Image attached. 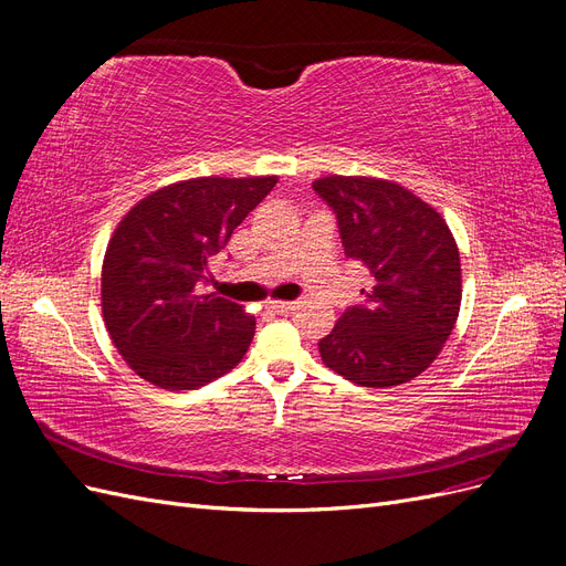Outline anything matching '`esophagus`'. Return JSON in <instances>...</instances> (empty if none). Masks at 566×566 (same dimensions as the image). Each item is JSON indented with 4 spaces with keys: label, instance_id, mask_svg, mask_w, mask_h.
<instances>
[{
    "label": "esophagus",
    "instance_id": "1",
    "mask_svg": "<svg viewBox=\"0 0 566 566\" xmlns=\"http://www.w3.org/2000/svg\"><path fill=\"white\" fill-rule=\"evenodd\" d=\"M271 310H276L279 314H293L295 310H300V302H271Z\"/></svg>",
    "mask_w": 566,
    "mask_h": 566
}]
</instances>
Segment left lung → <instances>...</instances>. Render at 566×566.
Returning a JSON list of instances; mask_svg holds the SVG:
<instances>
[{
    "instance_id": "1",
    "label": "left lung",
    "mask_w": 566,
    "mask_h": 566,
    "mask_svg": "<svg viewBox=\"0 0 566 566\" xmlns=\"http://www.w3.org/2000/svg\"><path fill=\"white\" fill-rule=\"evenodd\" d=\"M312 186L337 214L345 254L373 276L361 290L366 304L347 310L318 342L323 364L375 389L418 378L447 345L462 300L447 219L387 179L331 175Z\"/></svg>"
}]
</instances>
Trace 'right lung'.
<instances>
[{"mask_svg":"<svg viewBox=\"0 0 566 566\" xmlns=\"http://www.w3.org/2000/svg\"><path fill=\"white\" fill-rule=\"evenodd\" d=\"M279 177H198L158 188L119 219L101 269V312L115 349L146 382L177 391L241 364L254 318L200 295L210 262Z\"/></svg>","mask_w":566,"mask_h":566,"instance_id":"add662e5","label":"right lung"}]
</instances>
